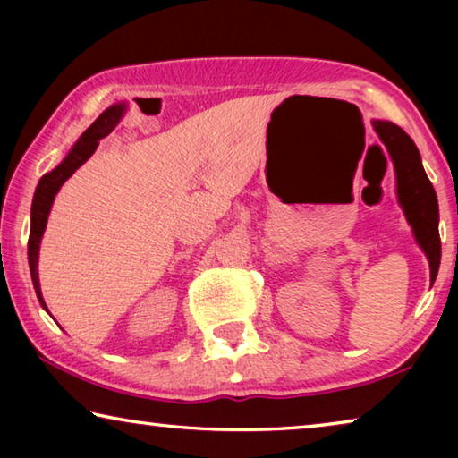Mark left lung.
Wrapping results in <instances>:
<instances>
[{"label": "left lung", "instance_id": "8db88e82", "mask_svg": "<svg viewBox=\"0 0 458 458\" xmlns=\"http://www.w3.org/2000/svg\"><path fill=\"white\" fill-rule=\"evenodd\" d=\"M379 141L390 153L396 172V193L406 220L412 226L416 244L428 259L430 283L437 281L440 267L438 199L422 167L420 153L410 135L390 121H371Z\"/></svg>", "mask_w": 458, "mask_h": 458}]
</instances>
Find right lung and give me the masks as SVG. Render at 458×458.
Returning <instances> with one entry per match:
<instances>
[{
    "label": "right lung",
    "mask_w": 458,
    "mask_h": 458,
    "mask_svg": "<svg viewBox=\"0 0 458 458\" xmlns=\"http://www.w3.org/2000/svg\"><path fill=\"white\" fill-rule=\"evenodd\" d=\"M125 114V103H117L108 106L100 117L92 123V125L84 131L79 137V141L72 145V149L66 153V157L52 169V172L44 174L40 182L36 185L34 199H32V214H30V240H28V262H30V275H32V283L38 294L40 305L48 311V307L44 303L42 289H40V278H38V257H40V242L48 224V216L52 210L54 198L60 191L62 183L71 177L76 169H79L84 161H87L92 153L97 151L98 141L106 137L111 131L119 125V121Z\"/></svg>",
    "instance_id": "obj_1"
}]
</instances>
